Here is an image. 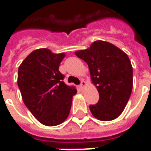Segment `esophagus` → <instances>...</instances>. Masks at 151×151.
<instances>
[{
	"mask_svg": "<svg viewBox=\"0 0 151 151\" xmlns=\"http://www.w3.org/2000/svg\"><path fill=\"white\" fill-rule=\"evenodd\" d=\"M86 85V83L84 81H82V82H81V84H80V88L81 89H83L84 88V86Z\"/></svg>",
	"mask_w": 151,
	"mask_h": 151,
	"instance_id": "esophagus-1",
	"label": "esophagus"
}]
</instances>
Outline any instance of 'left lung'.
<instances>
[{"instance_id": "obj_1", "label": "left lung", "mask_w": 151, "mask_h": 151, "mask_svg": "<svg viewBox=\"0 0 151 151\" xmlns=\"http://www.w3.org/2000/svg\"><path fill=\"white\" fill-rule=\"evenodd\" d=\"M75 55L87 63L91 82L99 91V102L90 105L92 115L103 121L115 120L124 111L133 89V67L128 55L102 40Z\"/></svg>"}]
</instances>
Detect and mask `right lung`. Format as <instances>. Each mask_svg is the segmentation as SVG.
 Listing matches in <instances>:
<instances>
[{"label": "right lung", "instance_id": "obj_1", "mask_svg": "<svg viewBox=\"0 0 151 151\" xmlns=\"http://www.w3.org/2000/svg\"><path fill=\"white\" fill-rule=\"evenodd\" d=\"M65 56L47 48L33 51L18 68V86L22 100L40 123L56 126L69 116L74 86L63 82L59 66Z\"/></svg>", "mask_w": 151, "mask_h": 151}]
</instances>
